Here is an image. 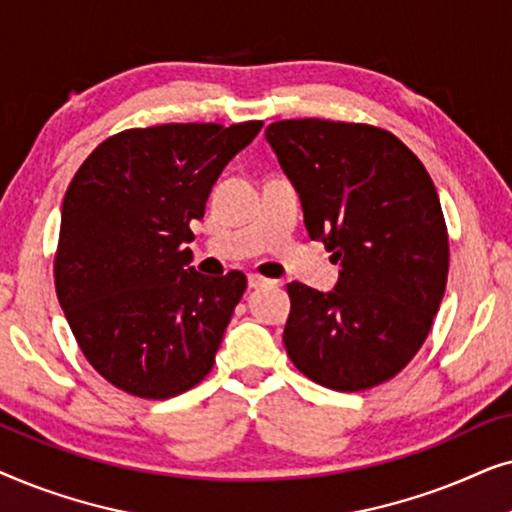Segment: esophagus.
<instances>
[{
	"label": "esophagus",
	"instance_id": "34e87169",
	"mask_svg": "<svg viewBox=\"0 0 512 512\" xmlns=\"http://www.w3.org/2000/svg\"><path fill=\"white\" fill-rule=\"evenodd\" d=\"M247 282H249L251 289H258V286L270 284V279H265V277H261V275H256V272H249V275H247Z\"/></svg>",
	"mask_w": 512,
	"mask_h": 512
}]
</instances>
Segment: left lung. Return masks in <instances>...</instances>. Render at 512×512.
<instances>
[{"label": "left lung", "instance_id": "left-lung-1", "mask_svg": "<svg viewBox=\"0 0 512 512\" xmlns=\"http://www.w3.org/2000/svg\"><path fill=\"white\" fill-rule=\"evenodd\" d=\"M265 139L300 195L307 233L342 268L328 293L286 286V354L321 387H377L419 352L443 300L450 244L436 186L375 125L298 118L268 125Z\"/></svg>", "mask_w": 512, "mask_h": 512}]
</instances>
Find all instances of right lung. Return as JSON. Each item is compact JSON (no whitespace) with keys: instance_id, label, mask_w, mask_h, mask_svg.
Wrapping results in <instances>:
<instances>
[{"instance_id":"1","label":"right lung","mask_w":512,"mask_h":512,"mask_svg":"<svg viewBox=\"0 0 512 512\" xmlns=\"http://www.w3.org/2000/svg\"><path fill=\"white\" fill-rule=\"evenodd\" d=\"M261 121L165 123L104 139L62 202L55 291L90 366L139 398L179 396L214 366L247 277L191 268V221Z\"/></svg>"}]
</instances>
